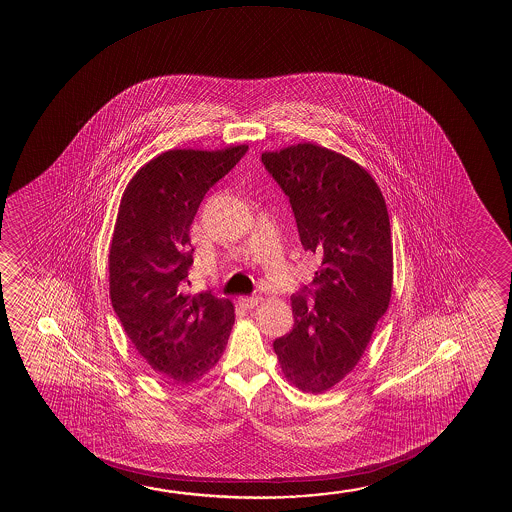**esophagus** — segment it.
I'll return each mask as SVG.
<instances>
[{
    "mask_svg": "<svg viewBox=\"0 0 512 512\" xmlns=\"http://www.w3.org/2000/svg\"><path fill=\"white\" fill-rule=\"evenodd\" d=\"M262 301V297L257 294L253 295H241L238 299V304L241 306V308L245 309H252L259 304V302Z\"/></svg>",
    "mask_w": 512,
    "mask_h": 512,
    "instance_id": "obj_1",
    "label": "esophagus"
}]
</instances>
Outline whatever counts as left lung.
Here are the masks:
<instances>
[{
	"mask_svg": "<svg viewBox=\"0 0 512 512\" xmlns=\"http://www.w3.org/2000/svg\"><path fill=\"white\" fill-rule=\"evenodd\" d=\"M262 164L290 201L304 250L322 257L311 285L292 295L294 329L274 353L297 388L322 393L353 371L388 309L390 218L371 175L329 148L299 143L262 154Z\"/></svg>",
	"mask_w": 512,
	"mask_h": 512,
	"instance_id": "8db88e82",
	"label": "left lung"
}]
</instances>
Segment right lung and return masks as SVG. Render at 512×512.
<instances>
[{
    "label": "right lung",
    "instance_id": "obj_1",
    "mask_svg": "<svg viewBox=\"0 0 512 512\" xmlns=\"http://www.w3.org/2000/svg\"><path fill=\"white\" fill-rule=\"evenodd\" d=\"M246 152L169 150L134 175L120 201L108 259L113 311L141 357L176 385L210 371L231 336L229 299L185 294L189 232L206 192Z\"/></svg>",
    "mask_w": 512,
    "mask_h": 512
}]
</instances>
